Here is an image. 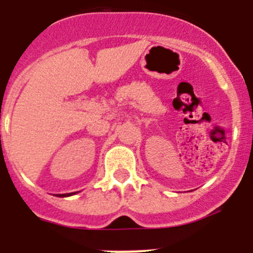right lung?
I'll return each mask as SVG.
<instances>
[{
  "label": "right lung",
  "instance_id": "right-lung-1",
  "mask_svg": "<svg viewBox=\"0 0 253 253\" xmlns=\"http://www.w3.org/2000/svg\"><path fill=\"white\" fill-rule=\"evenodd\" d=\"M76 192H74V193H66V194H60V197H68V196H73V194H75Z\"/></svg>",
  "mask_w": 253,
  "mask_h": 253
}]
</instances>
